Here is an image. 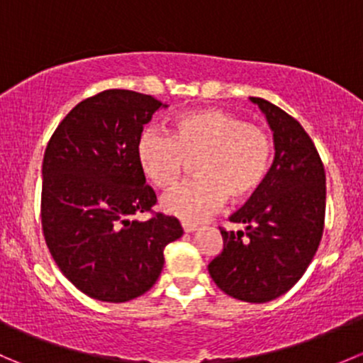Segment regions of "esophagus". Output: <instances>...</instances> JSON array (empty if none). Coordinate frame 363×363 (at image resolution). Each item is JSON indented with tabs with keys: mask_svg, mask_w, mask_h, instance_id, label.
<instances>
[{
	"mask_svg": "<svg viewBox=\"0 0 363 363\" xmlns=\"http://www.w3.org/2000/svg\"><path fill=\"white\" fill-rule=\"evenodd\" d=\"M196 228H199V226L193 225V223H182V230H184V233L196 232Z\"/></svg>",
	"mask_w": 363,
	"mask_h": 363,
	"instance_id": "34e87169",
	"label": "esophagus"
}]
</instances>
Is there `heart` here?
I'll return each mask as SVG.
<instances>
[{"label":"heart","instance_id":"obj_1","mask_svg":"<svg viewBox=\"0 0 363 363\" xmlns=\"http://www.w3.org/2000/svg\"><path fill=\"white\" fill-rule=\"evenodd\" d=\"M137 158L145 177L160 189H170L195 161L196 179L184 182L161 200L164 212L199 223L221 207L251 200L269 177L274 160L270 135L244 117L218 108L182 113L172 137L144 131Z\"/></svg>","mask_w":363,"mask_h":363}]
</instances>
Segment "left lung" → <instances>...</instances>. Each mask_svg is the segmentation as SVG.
<instances>
[{
	"mask_svg": "<svg viewBox=\"0 0 363 363\" xmlns=\"http://www.w3.org/2000/svg\"><path fill=\"white\" fill-rule=\"evenodd\" d=\"M274 133V163L258 193L221 230L223 251L208 263L219 290L244 302L263 303L286 294L303 276L325 226V168L313 140L283 108L251 96Z\"/></svg>",
	"mask_w": 363,
	"mask_h": 363,
	"instance_id": "obj_1",
	"label": "left lung"
}]
</instances>
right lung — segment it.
<instances>
[{"label": "right lung", "instance_id": "right-lung-1", "mask_svg": "<svg viewBox=\"0 0 363 363\" xmlns=\"http://www.w3.org/2000/svg\"><path fill=\"white\" fill-rule=\"evenodd\" d=\"M160 107L149 94L107 89L68 112L42 164V228L65 277L101 302H128L158 281L164 246L182 235L179 219L158 212L137 158L144 124Z\"/></svg>", "mask_w": 363, "mask_h": 363}]
</instances>
